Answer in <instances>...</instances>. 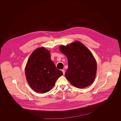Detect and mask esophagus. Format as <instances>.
<instances>
[{"mask_svg": "<svg viewBox=\"0 0 121 121\" xmlns=\"http://www.w3.org/2000/svg\"><path fill=\"white\" fill-rule=\"evenodd\" d=\"M61 71H62V72H63V74L64 75V74H65V70H64V69H62V70H61Z\"/></svg>", "mask_w": 121, "mask_h": 121, "instance_id": "34e87169", "label": "esophagus"}]
</instances>
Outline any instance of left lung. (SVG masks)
<instances>
[{
    "label": "left lung",
    "instance_id": "1",
    "mask_svg": "<svg viewBox=\"0 0 121 121\" xmlns=\"http://www.w3.org/2000/svg\"><path fill=\"white\" fill-rule=\"evenodd\" d=\"M60 50L68 58L65 76L68 81L79 88L90 85L95 78L97 65L89 50L79 41L61 46Z\"/></svg>",
    "mask_w": 121,
    "mask_h": 121
}]
</instances>
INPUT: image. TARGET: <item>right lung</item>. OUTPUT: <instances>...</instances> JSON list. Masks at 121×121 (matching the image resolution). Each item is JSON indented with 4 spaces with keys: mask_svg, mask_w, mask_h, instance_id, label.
<instances>
[{
    "mask_svg": "<svg viewBox=\"0 0 121 121\" xmlns=\"http://www.w3.org/2000/svg\"><path fill=\"white\" fill-rule=\"evenodd\" d=\"M25 74L33 90L37 92L46 93L52 88L56 80L63 74L51 60L49 51L41 47L35 50L29 57Z\"/></svg>",
    "mask_w": 121,
    "mask_h": 121,
    "instance_id": "obj_1",
    "label": "right lung"
}]
</instances>
